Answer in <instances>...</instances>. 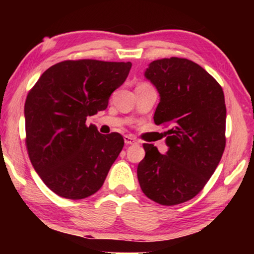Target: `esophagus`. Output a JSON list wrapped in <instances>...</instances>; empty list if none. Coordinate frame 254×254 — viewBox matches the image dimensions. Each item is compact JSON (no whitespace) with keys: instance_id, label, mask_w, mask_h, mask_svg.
I'll return each mask as SVG.
<instances>
[{"instance_id":"esophagus-1","label":"esophagus","mask_w":254,"mask_h":254,"mask_svg":"<svg viewBox=\"0 0 254 254\" xmlns=\"http://www.w3.org/2000/svg\"><path fill=\"white\" fill-rule=\"evenodd\" d=\"M124 140H125V143H126V144H136L137 143V141L135 140V137L130 136V135H125Z\"/></svg>"}]
</instances>
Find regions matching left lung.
<instances>
[{"mask_svg": "<svg viewBox=\"0 0 254 254\" xmlns=\"http://www.w3.org/2000/svg\"><path fill=\"white\" fill-rule=\"evenodd\" d=\"M144 76L161 97L154 121L170 127L165 140L169 150L162 155L154 144H143L138 183L150 200L175 206L193 199L221 161L225 148L224 93L213 76L187 59L152 61Z\"/></svg>", "mask_w": 254, "mask_h": 254, "instance_id": "obj_1", "label": "left lung"}]
</instances>
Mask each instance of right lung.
<instances>
[{
  "instance_id": "1",
  "label": "right lung",
  "mask_w": 254,
  "mask_h": 254,
  "mask_svg": "<svg viewBox=\"0 0 254 254\" xmlns=\"http://www.w3.org/2000/svg\"><path fill=\"white\" fill-rule=\"evenodd\" d=\"M130 68V62L62 61L30 90L24 106L27 152L45 185L59 196L85 199L103 186L124 137L100 134L85 121L106 109Z\"/></svg>"
}]
</instances>
